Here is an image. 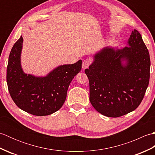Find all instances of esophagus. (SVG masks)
Returning <instances> with one entry per match:
<instances>
[{
    "mask_svg": "<svg viewBox=\"0 0 155 155\" xmlns=\"http://www.w3.org/2000/svg\"><path fill=\"white\" fill-rule=\"evenodd\" d=\"M91 64V60L89 58H87V59H85V60L83 61V64H82V68L84 70V69L87 68L88 67H89V65Z\"/></svg>",
    "mask_w": 155,
    "mask_h": 155,
    "instance_id": "34e87169",
    "label": "esophagus"
}]
</instances>
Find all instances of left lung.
Returning a JSON list of instances; mask_svg holds the SVG:
<instances>
[{"label": "left lung", "mask_w": 155, "mask_h": 155, "mask_svg": "<svg viewBox=\"0 0 155 155\" xmlns=\"http://www.w3.org/2000/svg\"><path fill=\"white\" fill-rule=\"evenodd\" d=\"M149 51L137 30L127 46L107 47L93 55L85 73L89 80V100L98 113L119 117L133 111L143 101L149 83Z\"/></svg>", "instance_id": "8db88e82"}]
</instances>
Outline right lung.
I'll use <instances>...</instances> for the list:
<instances>
[{
  "label": "right lung",
  "instance_id": "obj_1",
  "mask_svg": "<svg viewBox=\"0 0 155 155\" xmlns=\"http://www.w3.org/2000/svg\"><path fill=\"white\" fill-rule=\"evenodd\" d=\"M22 36L8 57L6 82L11 97L18 108L35 116H47L58 110L67 97L71 82L81 70L82 61L56 67L45 76L27 74L21 66Z\"/></svg>",
  "mask_w": 155,
  "mask_h": 155
}]
</instances>
